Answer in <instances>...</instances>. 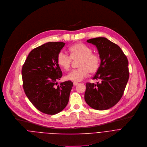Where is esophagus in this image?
<instances>
[{"label":"esophagus","mask_w":147,"mask_h":147,"mask_svg":"<svg viewBox=\"0 0 147 147\" xmlns=\"http://www.w3.org/2000/svg\"><path fill=\"white\" fill-rule=\"evenodd\" d=\"M79 83H78V82H74V86H76V85H78Z\"/></svg>","instance_id":"esophagus-1"}]
</instances>
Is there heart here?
<instances>
[{"label": "heart", "instance_id": "obj_1", "mask_svg": "<svg viewBox=\"0 0 147 147\" xmlns=\"http://www.w3.org/2000/svg\"><path fill=\"white\" fill-rule=\"evenodd\" d=\"M70 56L63 51H60L57 56V62L63 70L70 69L72 59L79 60V69L72 71L66 76V79L75 82H80L91 74H96L100 66V57L98 54L93 53L92 49L83 43H78L69 49Z\"/></svg>", "mask_w": 147, "mask_h": 147}]
</instances>
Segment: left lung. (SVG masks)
<instances>
[{
    "label": "left lung",
    "instance_id": "obj_1",
    "mask_svg": "<svg viewBox=\"0 0 147 147\" xmlns=\"http://www.w3.org/2000/svg\"><path fill=\"white\" fill-rule=\"evenodd\" d=\"M87 42L96 46L101 63L93 78L100 82L86 83L84 100L94 109H108L123 94L129 78L127 58L119 46L105 38L90 39Z\"/></svg>",
    "mask_w": 147,
    "mask_h": 147
}]
</instances>
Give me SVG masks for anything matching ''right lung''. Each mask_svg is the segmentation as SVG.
<instances>
[{"mask_svg":"<svg viewBox=\"0 0 147 147\" xmlns=\"http://www.w3.org/2000/svg\"><path fill=\"white\" fill-rule=\"evenodd\" d=\"M64 42H48L33 49L22 66L21 74L25 93L40 112L55 115L63 111L69 101L73 83L58 84L63 76L57 56Z\"/></svg>","mask_w":147,"mask_h":147,"instance_id":"add662e5","label":"right lung"}]
</instances>
